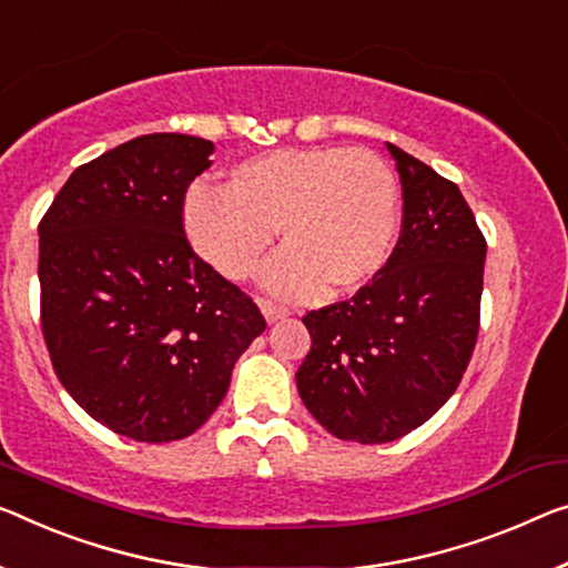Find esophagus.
I'll list each match as a JSON object with an SVG mask.
<instances>
[{
	"instance_id": "obj_1",
	"label": "esophagus",
	"mask_w": 568,
	"mask_h": 568,
	"mask_svg": "<svg viewBox=\"0 0 568 568\" xmlns=\"http://www.w3.org/2000/svg\"><path fill=\"white\" fill-rule=\"evenodd\" d=\"M256 302H258V307H261V312H264V317L268 322H278V320L290 317V310H286L284 304H276L272 300H264V296H258Z\"/></svg>"
}]
</instances>
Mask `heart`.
Returning <instances> with one entry per match:
<instances>
[{
    "instance_id": "heart-1",
    "label": "heart",
    "mask_w": 568,
    "mask_h": 568,
    "mask_svg": "<svg viewBox=\"0 0 568 568\" xmlns=\"http://www.w3.org/2000/svg\"><path fill=\"white\" fill-rule=\"evenodd\" d=\"M400 187L386 160L347 146H302L235 164L225 187L197 185L185 200L190 241L233 282L258 272L276 229L284 251L264 272L266 290L304 300L325 286L351 294L394 254Z\"/></svg>"
}]
</instances>
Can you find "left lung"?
<instances>
[{
    "instance_id": "left-lung-1",
    "label": "left lung",
    "mask_w": 568,
    "mask_h": 568,
    "mask_svg": "<svg viewBox=\"0 0 568 568\" xmlns=\"http://www.w3.org/2000/svg\"><path fill=\"white\" fill-rule=\"evenodd\" d=\"M404 221L388 264L355 296L302 317L296 371L310 414L345 442L400 439L455 394L479 333L487 243L455 182L388 144Z\"/></svg>"
}]
</instances>
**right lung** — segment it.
<instances>
[{"instance_id":"right-lung-1","label":"right lung","mask_w":568,"mask_h":568,"mask_svg":"<svg viewBox=\"0 0 568 568\" xmlns=\"http://www.w3.org/2000/svg\"><path fill=\"white\" fill-rule=\"evenodd\" d=\"M213 142L146 134L81 164L40 221V322L78 406L134 442H174L221 406L266 329L190 246L182 207Z\"/></svg>"}]
</instances>
